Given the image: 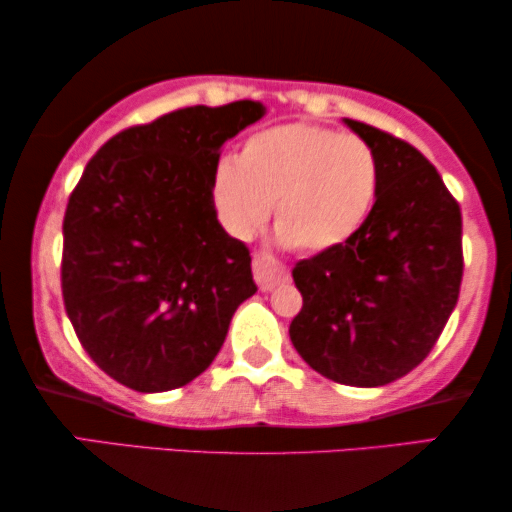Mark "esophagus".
Returning <instances> with one entry per match:
<instances>
[{
  "instance_id": "1",
  "label": "esophagus",
  "mask_w": 512,
  "mask_h": 512,
  "mask_svg": "<svg viewBox=\"0 0 512 512\" xmlns=\"http://www.w3.org/2000/svg\"><path fill=\"white\" fill-rule=\"evenodd\" d=\"M252 274H255L257 286L262 290H271L288 281L286 264L278 262L269 252H257L255 260H252Z\"/></svg>"
}]
</instances>
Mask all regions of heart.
Returning a JSON list of instances; mask_svg holds the SVG:
<instances>
[{
	"label": "heart",
	"mask_w": 512,
	"mask_h": 512,
	"mask_svg": "<svg viewBox=\"0 0 512 512\" xmlns=\"http://www.w3.org/2000/svg\"><path fill=\"white\" fill-rule=\"evenodd\" d=\"M380 160L359 134L290 122L252 134L241 158L222 155L212 203L231 236L250 238L271 215L283 243L331 250L361 231L380 193Z\"/></svg>",
	"instance_id": "obj_1"
}]
</instances>
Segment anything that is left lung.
Returning <instances> with one entry per match:
<instances>
[{
  "mask_svg": "<svg viewBox=\"0 0 512 512\" xmlns=\"http://www.w3.org/2000/svg\"><path fill=\"white\" fill-rule=\"evenodd\" d=\"M345 125L378 153L380 193L357 236L295 264L302 309L290 340L328 380L380 387L428 357L454 312L463 219L418 148L366 122Z\"/></svg>",
  "mask_w": 512,
  "mask_h": 512,
  "instance_id": "obj_1",
  "label": "left lung"
}]
</instances>
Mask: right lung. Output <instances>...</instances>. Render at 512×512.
<instances>
[{"instance_id": "obj_1", "label": "right lung", "mask_w": 512, "mask_h": 512, "mask_svg": "<svg viewBox=\"0 0 512 512\" xmlns=\"http://www.w3.org/2000/svg\"><path fill=\"white\" fill-rule=\"evenodd\" d=\"M264 106H191L99 148L63 217L61 288L84 352L137 392L198 378L238 304L257 293L250 250L219 224L212 172Z\"/></svg>"}]
</instances>
